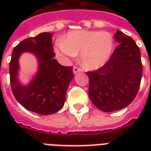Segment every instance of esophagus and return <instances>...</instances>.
<instances>
[{
    "mask_svg": "<svg viewBox=\"0 0 151 151\" xmlns=\"http://www.w3.org/2000/svg\"><path fill=\"white\" fill-rule=\"evenodd\" d=\"M81 69L80 67H78V66H73V72L74 74H76V73H78V72H81Z\"/></svg>",
    "mask_w": 151,
    "mask_h": 151,
    "instance_id": "34e87169",
    "label": "esophagus"
}]
</instances>
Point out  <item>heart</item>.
<instances>
[{
  "label": "heart",
  "mask_w": 151,
  "mask_h": 151,
  "mask_svg": "<svg viewBox=\"0 0 151 151\" xmlns=\"http://www.w3.org/2000/svg\"><path fill=\"white\" fill-rule=\"evenodd\" d=\"M114 48V39L110 33L86 29L69 32L54 47L56 55L63 61L73 59L81 52V62L88 70L104 66L110 60Z\"/></svg>",
  "instance_id": "b5f03b06"
}]
</instances>
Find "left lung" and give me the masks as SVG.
<instances>
[{
  "instance_id": "obj_1",
  "label": "left lung",
  "mask_w": 151,
  "mask_h": 151,
  "mask_svg": "<svg viewBox=\"0 0 151 151\" xmlns=\"http://www.w3.org/2000/svg\"><path fill=\"white\" fill-rule=\"evenodd\" d=\"M114 38L118 45L110 60L96 70L87 72L89 99L104 112L129 106L137 95L143 74L140 50L133 39L120 30Z\"/></svg>"
}]
</instances>
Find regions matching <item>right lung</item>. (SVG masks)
Listing matches in <instances>:
<instances>
[{
  "label": "right lung",
  "instance_id": "add662e5",
  "mask_svg": "<svg viewBox=\"0 0 151 151\" xmlns=\"http://www.w3.org/2000/svg\"><path fill=\"white\" fill-rule=\"evenodd\" d=\"M52 35L45 32L23 40L13 49L9 65L11 87L16 100L27 110L42 115L55 114L63 106L66 90L74 77L72 66H62L54 59ZM23 52L34 54L39 63L36 75L27 86L17 78L18 59Z\"/></svg>",
  "mask_w": 151,
  "mask_h": 151
}]
</instances>
